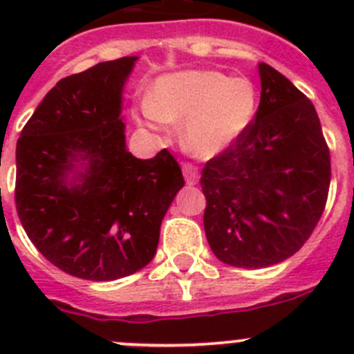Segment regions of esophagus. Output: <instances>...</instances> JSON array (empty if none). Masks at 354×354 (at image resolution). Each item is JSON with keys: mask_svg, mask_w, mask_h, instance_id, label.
I'll return each instance as SVG.
<instances>
[{"mask_svg": "<svg viewBox=\"0 0 354 354\" xmlns=\"http://www.w3.org/2000/svg\"><path fill=\"white\" fill-rule=\"evenodd\" d=\"M183 174H185V180H187L188 185H195L198 181L200 174H198V167L194 166L192 162H183Z\"/></svg>", "mask_w": 354, "mask_h": 354, "instance_id": "esophagus-1", "label": "esophagus"}]
</instances>
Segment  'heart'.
<instances>
[{
	"mask_svg": "<svg viewBox=\"0 0 354 354\" xmlns=\"http://www.w3.org/2000/svg\"><path fill=\"white\" fill-rule=\"evenodd\" d=\"M259 95L245 77L230 78L214 70L162 75L145 102L149 123H180L183 149L212 157L234 144L255 118Z\"/></svg>",
	"mask_w": 354,
	"mask_h": 354,
	"instance_id": "obj_1",
	"label": "heart"
}]
</instances>
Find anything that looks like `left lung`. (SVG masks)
Instances as JSON below:
<instances>
[{"mask_svg":"<svg viewBox=\"0 0 354 354\" xmlns=\"http://www.w3.org/2000/svg\"><path fill=\"white\" fill-rule=\"evenodd\" d=\"M260 104L252 124L202 169L205 236L227 266L262 269L295 255L326 209L330 154L312 101L259 65Z\"/></svg>","mask_w":354,"mask_h":354,"instance_id":"8db88e82","label":"left lung"}]
</instances>
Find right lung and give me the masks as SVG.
Returning a JSON list of instances; mask_svg holds the SVG:
<instances>
[{
    "label": "right lung",
    "mask_w": 354,
    "mask_h": 354,
    "mask_svg": "<svg viewBox=\"0 0 354 354\" xmlns=\"http://www.w3.org/2000/svg\"><path fill=\"white\" fill-rule=\"evenodd\" d=\"M135 62L124 56L62 78L17 142L25 233L53 266L82 279L114 281L147 266L185 185L167 149L152 159L127 151L121 92Z\"/></svg>",
    "instance_id": "add662e5"
}]
</instances>
